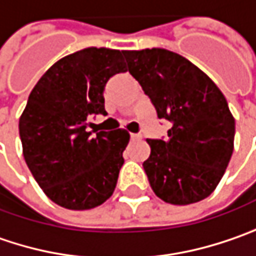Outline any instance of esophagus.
Wrapping results in <instances>:
<instances>
[{
  "instance_id": "34e87169",
  "label": "esophagus",
  "mask_w": 256,
  "mask_h": 256,
  "mask_svg": "<svg viewBox=\"0 0 256 256\" xmlns=\"http://www.w3.org/2000/svg\"><path fill=\"white\" fill-rule=\"evenodd\" d=\"M140 139V134H136V133H130V140H139Z\"/></svg>"
}]
</instances>
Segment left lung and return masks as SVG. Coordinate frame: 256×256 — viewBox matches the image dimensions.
Listing matches in <instances>:
<instances>
[{"instance_id":"1","label":"left lung","mask_w":256,"mask_h":256,"mask_svg":"<svg viewBox=\"0 0 256 256\" xmlns=\"http://www.w3.org/2000/svg\"><path fill=\"white\" fill-rule=\"evenodd\" d=\"M128 72L150 98L168 138L148 139L143 162L160 200L186 206L218 187L233 152L234 118L218 85L184 56L166 49L124 50Z\"/></svg>"}]
</instances>
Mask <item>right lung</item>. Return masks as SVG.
<instances>
[{
	"instance_id": "add662e5",
	"label": "right lung",
	"mask_w": 256,
	"mask_h": 256,
	"mask_svg": "<svg viewBox=\"0 0 256 256\" xmlns=\"http://www.w3.org/2000/svg\"><path fill=\"white\" fill-rule=\"evenodd\" d=\"M126 70L123 52L86 48L58 60L32 90L18 122L23 155L53 203L88 210L112 197L130 136L96 130L90 117L107 114L106 84Z\"/></svg>"
}]
</instances>
